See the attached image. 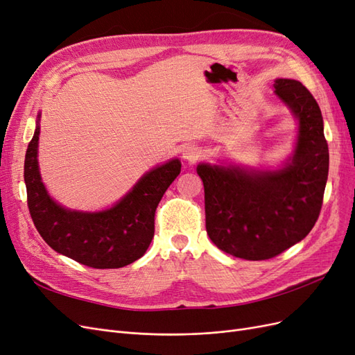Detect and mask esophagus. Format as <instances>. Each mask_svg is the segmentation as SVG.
Listing matches in <instances>:
<instances>
[{"mask_svg": "<svg viewBox=\"0 0 355 355\" xmlns=\"http://www.w3.org/2000/svg\"><path fill=\"white\" fill-rule=\"evenodd\" d=\"M182 155H184V158L187 161H191V163H194V161H197L201 157V149H200L198 145L188 144V145L184 146V149H182Z\"/></svg>", "mask_w": 355, "mask_h": 355, "instance_id": "obj_1", "label": "esophagus"}]
</instances>
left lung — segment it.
<instances>
[{
	"label": "left lung",
	"instance_id": "1",
	"mask_svg": "<svg viewBox=\"0 0 355 355\" xmlns=\"http://www.w3.org/2000/svg\"><path fill=\"white\" fill-rule=\"evenodd\" d=\"M275 96L297 120L295 151L277 168L200 163L206 230L222 252L265 261L304 240L315 225L329 175L320 106L305 85L277 78Z\"/></svg>",
	"mask_w": 355,
	"mask_h": 355
}]
</instances>
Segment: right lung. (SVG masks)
Listing matches in <instances>:
<instances>
[{
    "instance_id": "right-lung-1",
    "label": "right lung",
    "mask_w": 355,
    "mask_h": 355,
    "mask_svg": "<svg viewBox=\"0 0 355 355\" xmlns=\"http://www.w3.org/2000/svg\"><path fill=\"white\" fill-rule=\"evenodd\" d=\"M40 118L25 155V185L31 218L53 250L98 270L123 268L142 257L154 239L158 202L180 173L173 158L139 179L112 207L81 211L63 207L42 184L38 166Z\"/></svg>"
}]
</instances>
